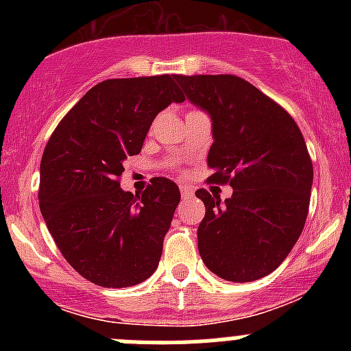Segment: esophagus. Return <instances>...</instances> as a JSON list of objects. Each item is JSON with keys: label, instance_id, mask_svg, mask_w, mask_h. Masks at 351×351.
Listing matches in <instances>:
<instances>
[{"label": "esophagus", "instance_id": "34e87169", "mask_svg": "<svg viewBox=\"0 0 351 351\" xmlns=\"http://www.w3.org/2000/svg\"><path fill=\"white\" fill-rule=\"evenodd\" d=\"M179 190H181V195H182V198H190V197H193V191H191V188H190V186L181 184V186H179Z\"/></svg>", "mask_w": 351, "mask_h": 351}]
</instances>
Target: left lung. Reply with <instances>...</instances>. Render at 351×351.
Segmentation results:
<instances>
[{"label": "left lung", "mask_w": 351, "mask_h": 351, "mask_svg": "<svg viewBox=\"0 0 351 351\" xmlns=\"http://www.w3.org/2000/svg\"><path fill=\"white\" fill-rule=\"evenodd\" d=\"M186 98L207 112V165L230 198L197 190L206 206L198 251L206 267L234 283L271 274L288 256L308 218L313 163L290 114L235 75H176Z\"/></svg>", "instance_id": "8db88e82"}]
</instances>
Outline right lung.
Wrapping results in <instances>:
<instances>
[{"label": "right lung", "mask_w": 351, "mask_h": 351, "mask_svg": "<svg viewBox=\"0 0 351 351\" xmlns=\"http://www.w3.org/2000/svg\"><path fill=\"white\" fill-rule=\"evenodd\" d=\"M176 75L96 84L63 117L40 163V210L66 262L91 283L126 288L156 271L178 184L154 178L142 195L119 186L154 117L184 96Z\"/></svg>", "instance_id": "obj_1"}]
</instances>
